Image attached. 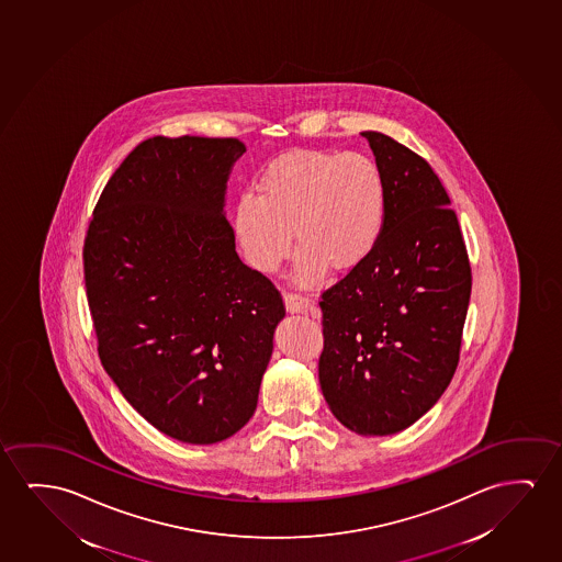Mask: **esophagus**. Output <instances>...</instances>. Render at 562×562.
Masks as SVG:
<instances>
[{
  "mask_svg": "<svg viewBox=\"0 0 562 562\" xmlns=\"http://www.w3.org/2000/svg\"><path fill=\"white\" fill-rule=\"evenodd\" d=\"M283 301H285V308L289 314H314L316 312L314 304L308 299L299 296V294L285 293L283 294Z\"/></svg>",
  "mask_w": 562,
  "mask_h": 562,
  "instance_id": "obj_1",
  "label": "esophagus"
}]
</instances>
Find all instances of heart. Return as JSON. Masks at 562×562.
Segmentation results:
<instances>
[{
  "mask_svg": "<svg viewBox=\"0 0 562 562\" xmlns=\"http://www.w3.org/2000/svg\"><path fill=\"white\" fill-rule=\"evenodd\" d=\"M387 182L375 159L358 151L299 150L271 161L256 194L238 198L233 233L245 260L273 273L301 245L294 277L316 285L325 268H358L380 245Z\"/></svg>",
  "mask_w": 562,
  "mask_h": 562,
  "instance_id": "obj_1",
  "label": "heart"
}]
</instances>
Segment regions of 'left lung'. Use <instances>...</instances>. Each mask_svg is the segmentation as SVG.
Returning a JSON list of instances; mask_svg holds the SVG:
<instances>
[{"label":"left lung","instance_id":"8db88e82","mask_svg":"<svg viewBox=\"0 0 562 562\" xmlns=\"http://www.w3.org/2000/svg\"><path fill=\"white\" fill-rule=\"evenodd\" d=\"M362 136L387 182V222L372 256L322 294L319 385L342 426L391 435L451 383L472 271L449 194L426 159L383 133Z\"/></svg>","mask_w":562,"mask_h":562}]
</instances>
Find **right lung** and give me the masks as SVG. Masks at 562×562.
Segmentation results:
<instances>
[{"mask_svg":"<svg viewBox=\"0 0 562 562\" xmlns=\"http://www.w3.org/2000/svg\"><path fill=\"white\" fill-rule=\"evenodd\" d=\"M237 138L154 136L111 175L85 240L98 355L161 434L220 443L252 418L285 306L225 217Z\"/></svg>","mask_w":562,"mask_h":562,"instance_id":"1","label":"right lung"}]
</instances>
